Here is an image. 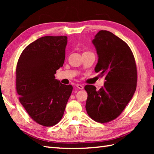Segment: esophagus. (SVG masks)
Returning a JSON list of instances; mask_svg holds the SVG:
<instances>
[{"label": "esophagus", "instance_id": "obj_1", "mask_svg": "<svg viewBox=\"0 0 154 154\" xmlns=\"http://www.w3.org/2000/svg\"><path fill=\"white\" fill-rule=\"evenodd\" d=\"M76 87H77L79 89H83V86L81 85H80V84H77V85H76Z\"/></svg>", "mask_w": 154, "mask_h": 154}]
</instances>
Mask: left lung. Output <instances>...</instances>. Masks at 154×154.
I'll return each mask as SVG.
<instances>
[{
	"mask_svg": "<svg viewBox=\"0 0 154 154\" xmlns=\"http://www.w3.org/2000/svg\"><path fill=\"white\" fill-rule=\"evenodd\" d=\"M98 55L94 68L105 77L99 90L87 85L86 110L91 119L100 123L112 121L122 113L134 94L137 68L132 50L125 42L106 30H100L92 41Z\"/></svg>",
	"mask_w": 154,
	"mask_h": 154,
	"instance_id": "left-lung-1",
	"label": "left lung"
}]
</instances>
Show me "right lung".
Returning <instances> with one entry per match:
<instances>
[{
  "label": "right lung",
  "mask_w": 154,
  "mask_h": 154,
  "mask_svg": "<svg viewBox=\"0 0 154 154\" xmlns=\"http://www.w3.org/2000/svg\"><path fill=\"white\" fill-rule=\"evenodd\" d=\"M67 38L42 37L29 44L19 57L16 69L19 101L35 122L44 126L57 124L63 117L73 90L55 79L63 66Z\"/></svg>",
  "instance_id": "add662e5"
}]
</instances>
